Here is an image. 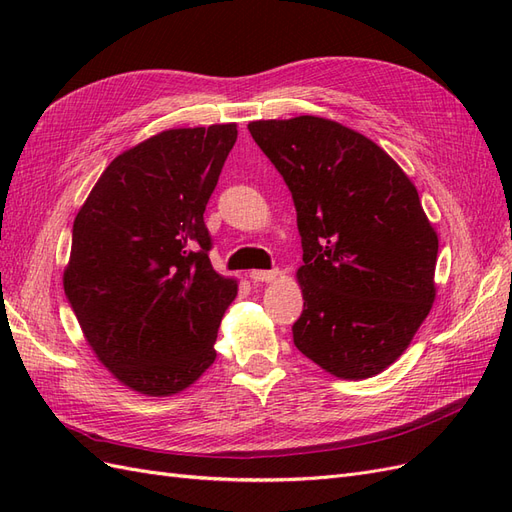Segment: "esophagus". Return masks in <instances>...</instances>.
I'll use <instances>...</instances> for the list:
<instances>
[{
    "mask_svg": "<svg viewBox=\"0 0 512 512\" xmlns=\"http://www.w3.org/2000/svg\"><path fill=\"white\" fill-rule=\"evenodd\" d=\"M277 275H280V271H277V269H271V271H252L250 273V280L252 282H273Z\"/></svg>",
    "mask_w": 512,
    "mask_h": 512,
    "instance_id": "1",
    "label": "esophagus"
}]
</instances>
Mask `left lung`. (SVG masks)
Wrapping results in <instances>:
<instances>
[{
	"instance_id": "8db88e82",
	"label": "left lung",
	"mask_w": 512,
	"mask_h": 512,
	"mask_svg": "<svg viewBox=\"0 0 512 512\" xmlns=\"http://www.w3.org/2000/svg\"><path fill=\"white\" fill-rule=\"evenodd\" d=\"M247 128L297 209L303 314L292 324L294 346L337 378L380 374L436 299L438 235L414 183L374 141L331 119Z\"/></svg>"
}]
</instances>
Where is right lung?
<instances>
[{"mask_svg": "<svg viewBox=\"0 0 512 512\" xmlns=\"http://www.w3.org/2000/svg\"><path fill=\"white\" fill-rule=\"evenodd\" d=\"M235 123L151 136L106 166L74 220L64 290L87 344L130 389L166 397L215 361L237 282L215 273L205 207Z\"/></svg>", "mask_w": 512, "mask_h": 512, "instance_id": "1", "label": "right lung"}]
</instances>
